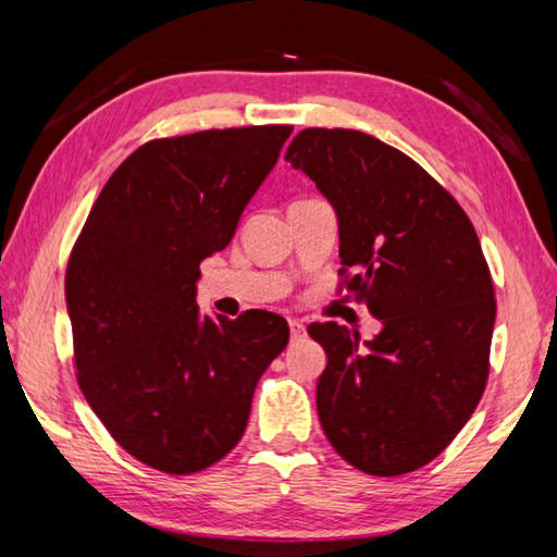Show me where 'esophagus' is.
Wrapping results in <instances>:
<instances>
[{
  "mask_svg": "<svg viewBox=\"0 0 557 557\" xmlns=\"http://www.w3.org/2000/svg\"><path fill=\"white\" fill-rule=\"evenodd\" d=\"M305 324L301 322H297V319H289V336H292V342H297V338H301L305 336Z\"/></svg>",
  "mask_w": 557,
  "mask_h": 557,
  "instance_id": "obj_1",
  "label": "esophagus"
}]
</instances>
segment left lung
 <instances>
[{
	"mask_svg": "<svg viewBox=\"0 0 557 557\" xmlns=\"http://www.w3.org/2000/svg\"><path fill=\"white\" fill-rule=\"evenodd\" d=\"M285 159L334 206L338 292L383 324L373 342L307 326L326 351L324 435L366 474H408L447 449L488 381L496 299L476 231L445 186L366 132L307 127Z\"/></svg>",
	"mask_w": 557,
	"mask_h": 557,
	"instance_id": "obj_1",
	"label": "left lung"
}]
</instances>
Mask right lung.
I'll return each mask as SVG.
<instances>
[{"instance_id":"right-lung-1","label":"right lung","mask_w":557,"mask_h":557,"mask_svg":"<svg viewBox=\"0 0 557 557\" xmlns=\"http://www.w3.org/2000/svg\"><path fill=\"white\" fill-rule=\"evenodd\" d=\"M289 125L149 139L122 162L65 270L75 379L117 445L196 474L238 445L252 393L289 342L280 314L199 317L201 260L231 243Z\"/></svg>"}]
</instances>
